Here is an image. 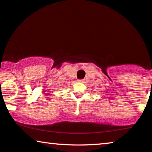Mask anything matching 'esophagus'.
Here are the masks:
<instances>
[{
    "label": "esophagus",
    "instance_id": "1",
    "mask_svg": "<svg viewBox=\"0 0 152 152\" xmlns=\"http://www.w3.org/2000/svg\"><path fill=\"white\" fill-rule=\"evenodd\" d=\"M83 81H84L83 79H78V82H79V83H83Z\"/></svg>",
    "mask_w": 152,
    "mask_h": 152
}]
</instances>
